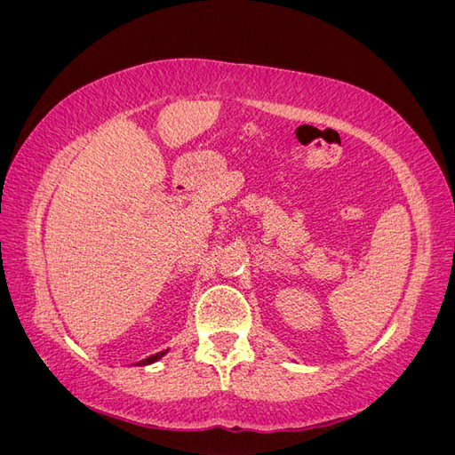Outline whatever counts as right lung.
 Segmentation results:
<instances>
[{"instance_id":"add662e5","label":"right lung","mask_w":455,"mask_h":455,"mask_svg":"<svg viewBox=\"0 0 455 455\" xmlns=\"http://www.w3.org/2000/svg\"><path fill=\"white\" fill-rule=\"evenodd\" d=\"M167 351L169 349H164V351H161V353H156V355H151V356H148V359H144V361H140V363H136L139 366H146V364H151V363H156V361H159L161 356H164L167 355Z\"/></svg>"}]
</instances>
